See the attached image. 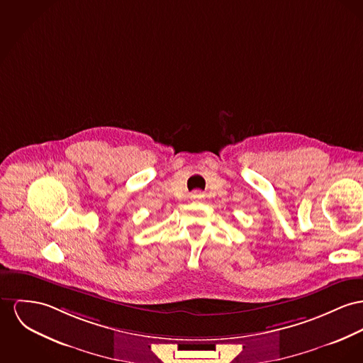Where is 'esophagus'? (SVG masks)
I'll use <instances>...</instances> for the list:
<instances>
[{
  "label": "esophagus",
  "instance_id": "34e87169",
  "mask_svg": "<svg viewBox=\"0 0 363 363\" xmlns=\"http://www.w3.org/2000/svg\"><path fill=\"white\" fill-rule=\"evenodd\" d=\"M191 198H193V199H202V198H203V194L201 193V191H194V193L191 194Z\"/></svg>",
  "mask_w": 363,
  "mask_h": 363
}]
</instances>
